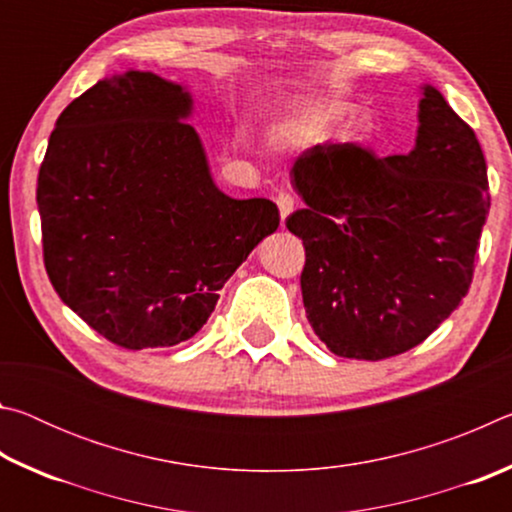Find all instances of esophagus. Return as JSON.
Masks as SVG:
<instances>
[{
    "label": "esophagus",
    "instance_id": "34e87169",
    "mask_svg": "<svg viewBox=\"0 0 512 512\" xmlns=\"http://www.w3.org/2000/svg\"><path fill=\"white\" fill-rule=\"evenodd\" d=\"M275 203H277V210H280V219L284 221L293 212V207H296V198H293V194L289 192H280L275 196Z\"/></svg>",
    "mask_w": 512,
    "mask_h": 512
}]
</instances>
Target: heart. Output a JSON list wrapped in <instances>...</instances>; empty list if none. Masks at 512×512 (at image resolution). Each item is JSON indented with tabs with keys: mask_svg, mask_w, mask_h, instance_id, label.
Masks as SVG:
<instances>
[{
	"mask_svg": "<svg viewBox=\"0 0 512 512\" xmlns=\"http://www.w3.org/2000/svg\"><path fill=\"white\" fill-rule=\"evenodd\" d=\"M345 112H348V108H345V106H332L327 110V117H339V115H345ZM361 131H363V126L354 124V126L348 128V135H359Z\"/></svg>",
	"mask_w": 512,
	"mask_h": 512,
	"instance_id": "obj_1",
	"label": "heart"
}]
</instances>
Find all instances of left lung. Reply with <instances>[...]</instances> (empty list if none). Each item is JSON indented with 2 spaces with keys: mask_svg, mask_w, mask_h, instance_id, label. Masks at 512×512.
<instances>
[{
  "mask_svg": "<svg viewBox=\"0 0 512 512\" xmlns=\"http://www.w3.org/2000/svg\"><path fill=\"white\" fill-rule=\"evenodd\" d=\"M418 137L379 160L361 146L300 153L291 183L307 207L287 228L302 239V302L339 357L381 361L420 345L467 296L485 216L481 144L436 88H422Z\"/></svg>",
  "mask_w": 512,
  "mask_h": 512,
  "instance_id": "1",
  "label": "left lung"
}]
</instances>
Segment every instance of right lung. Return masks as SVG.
Instances as JSON below:
<instances>
[{"label":"right lung","mask_w":512,"mask_h":512,"mask_svg":"<svg viewBox=\"0 0 512 512\" xmlns=\"http://www.w3.org/2000/svg\"><path fill=\"white\" fill-rule=\"evenodd\" d=\"M192 97L115 74L60 112L38 173L42 255L65 305L126 350L192 339L219 289L280 225L268 198L214 185Z\"/></svg>","instance_id":"right-lung-1"}]
</instances>
